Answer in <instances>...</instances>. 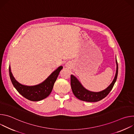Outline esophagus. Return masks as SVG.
I'll use <instances>...</instances> for the list:
<instances>
[{"label":"esophagus","instance_id":"34e87169","mask_svg":"<svg viewBox=\"0 0 134 134\" xmlns=\"http://www.w3.org/2000/svg\"><path fill=\"white\" fill-rule=\"evenodd\" d=\"M65 66H66V67H68V66H69V64H68V63L66 64V65H65Z\"/></svg>","mask_w":134,"mask_h":134}]
</instances>
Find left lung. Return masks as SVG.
Instances as JSON below:
<instances>
[{"label": "left lung", "mask_w": 134, "mask_h": 134, "mask_svg": "<svg viewBox=\"0 0 134 134\" xmlns=\"http://www.w3.org/2000/svg\"><path fill=\"white\" fill-rule=\"evenodd\" d=\"M116 62L117 65L116 72L113 81L108 87L100 92H95L87 90L82 85L80 82L75 76H74L73 75H71V87L72 93H74L75 96L79 100L90 102H98L106 97L112 89L113 85L114 83H116L117 79L118 66L117 59H116Z\"/></svg>", "instance_id": "left-lung-1"}]
</instances>
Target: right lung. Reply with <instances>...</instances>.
Instances as JSON below:
<instances>
[{"label": "right lung", "instance_id": "add662e5", "mask_svg": "<svg viewBox=\"0 0 134 134\" xmlns=\"http://www.w3.org/2000/svg\"><path fill=\"white\" fill-rule=\"evenodd\" d=\"M63 68V66H59L56 70L53 71L43 82L33 86H27L18 82L12 73L10 65L9 67V72L12 83L19 93L29 100L39 101L44 99L50 95L54 84Z\"/></svg>", "mask_w": 134, "mask_h": 134}]
</instances>
